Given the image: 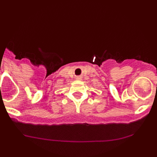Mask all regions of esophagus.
Wrapping results in <instances>:
<instances>
[{
  "label": "esophagus",
  "mask_w": 157,
  "mask_h": 157,
  "mask_svg": "<svg viewBox=\"0 0 157 157\" xmlns=\"http://www.w3.org/2000/svg\"><path fill=\"white\" fill-rule=\"evenodd\" d=\"M77 80H80V77H77Z\"/></svg>",
  "instance_id": "1"
}]
</instances>
